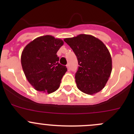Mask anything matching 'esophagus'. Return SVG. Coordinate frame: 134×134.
I'll return each instance as SVG.
<instances>
[{"instance_id": "1", "label": "esophagus", "mask_w": 134, "mask_h": 134, "mask_svg": "<svg viewBox=\"0 0 134 134\" xmlns=\"http://www.w3.org/2000/svg\"><path fill=\"white\" fill-rule=\"evenodd\" d=\"M66 66H67V69H68V71H70V66H69V64H67Z\"/></svg>"}]
</instances>
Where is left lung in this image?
Segmentation results:
<instances>
[{"mask_svg": "<svg viewBox=\"0 0 134 134\" xmlns=\"http://www.w3.org/2000/svg\"><path fill=\"white\" fill-rule=\"evenodd\" d=\"M78 59L75 75L77 87L82 92L94 94L106 86L112 71V60L108 49L99 39L80 34L63 40Z\"/></svg>", "mask_w": 134, "mask_h": 134, "instance_id": "left-lung-1", "label": "left lung"}]
</instances>
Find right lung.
<instances>
[{
	"mask_svg": "<svg viewBox=\"0 0 134 134\" xmlns=\"http://www.w3.org/2000/svg\"><path fill=\"white\" fill-rule=\"evenodd\" d=\"M64 42L50 35L30 42L21 54L23 70L36 90L51 93L58 90L67 69L59 64L57 52Z\"/></svg>",
	"mask_w": 134,
	"mask_h": 134,
	"instance_id": "right-lung-1",
	"label": "right lung"
}]
</instances>
